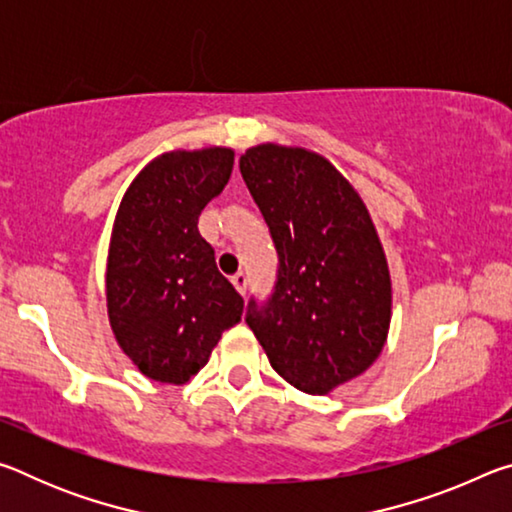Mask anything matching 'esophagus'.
Listing matches in <instances>:
<instances>
[{
	"label": "esophagus",
	"mask_w": 512,
	"mask_h": 512,
	"mask_svg": "<svg viewBox=\"0 0 512 512\" xmlns=\"http://www.w3.org/2000/svg\"><path fill=\"white\" fill-rule=\"evenodd\" d=\"M246 275L244 273H237V275H232V284H235V289L241 293V296H244L246 293Z\"/></svg>",
	"instance_id": "1"
}]
</instances>
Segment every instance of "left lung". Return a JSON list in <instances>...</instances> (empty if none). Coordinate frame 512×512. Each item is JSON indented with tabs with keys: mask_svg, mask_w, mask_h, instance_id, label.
I'll list each match as a JSON object with an SVG mask.
<instances>
[{
	"mask_svg": "<svg viewBox=\"0 0 512 512\" xmlns=\"http://www.w3.org/2000/svg\"><path fill=\"white\" fill-rule=\"evenodd\" d=\"M241 176L280 257L273 296L250 302L253 329L277 375L327 395L366 372L384 350L393 287L375 223L332 162L300 146L257 144Z\"/></svg>",
	"mask_w": 512,
	"mask_h": 512,
	"instance_id": "left-lung-1",
	"label": "left lung"
}]
</instances>
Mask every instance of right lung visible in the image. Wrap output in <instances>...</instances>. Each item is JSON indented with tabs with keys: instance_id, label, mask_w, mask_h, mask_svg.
<instances>
[{
	"instance_id": "right-lung-1",
	"label": "right lung",
	"mask_w": 512,
	"mask_h": 512,
	"mask_svg": "<svg viewBox=\"0 0 512 512\" xmlns=\"http://www.w3.org/2000/svg\"><path fill=\"white\" fill-rule=\"evenodd\" d=\"M235 151H169L137 173L112 225L106 300L112 334L144 377L185 384L201 370L244 298L198 232L203 207L228 185Z\"/></svg>"
}]
</instances>
